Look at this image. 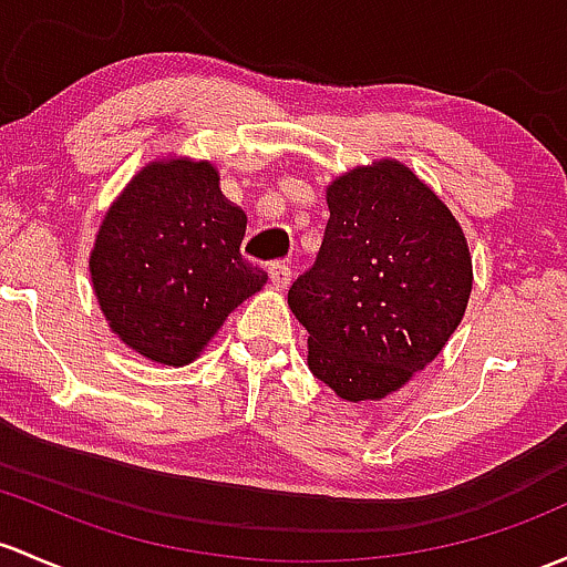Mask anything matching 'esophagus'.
<instances>
[{"label": "esophagus", "instance_id": "34e87169", "mask_svg": "<svg viewBox=\"0 0 567 567\" xmlns=\"http://www.w3.org/2000/svg\"><path fill=\"white\" fill-rule=\"evenodd\" d=\"M268 277H271V282L277 285V288H288L290 279H293V271H290L288 264L277 260V264L268 266Z\"/></svg>", "mask_w": 567, "mask_h": 567}]
</instances>
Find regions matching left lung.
Segmentation results:
<instances>
[{"mask_svg":"<svg viewBox=\"0 0 567 567\" xmlns=\"http://www.w3.org/2000/svg\"><path fill=\"white\" fill-rule=\"evenodd\" d=\"M312 268L288 290L309 331V369L350 402L402 389L445 348L473 290V260L449 206L393 159L326 189Z\"/></svg>","mask_w":567,"mask_h":567,"instance_id":"left-lung-1","label":"left lung"}]
</instances>
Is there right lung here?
Masks as SVG:
<instances>
[{
  "instance_id": "obj_1",
  "label": "right lung",
  "mask_w": 567,
  "mask_h": 567,
  "mask_svg": "<svg viewBox=\"0 0 567 567\" xmlns=\"http://www.w3.org/2000/svg\"><path fill=\"white\" fill-rule=\"evenodd\" d=\"M247 214L208 163H152L109 208L89 268L111 331L135 353L184 367L266 285L238 252Z\"/></svg>"
}]
</instances>
